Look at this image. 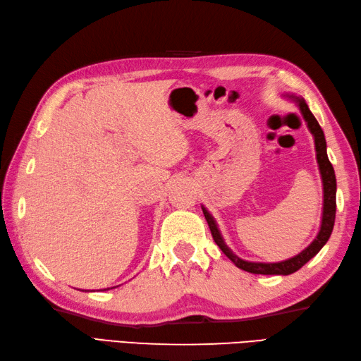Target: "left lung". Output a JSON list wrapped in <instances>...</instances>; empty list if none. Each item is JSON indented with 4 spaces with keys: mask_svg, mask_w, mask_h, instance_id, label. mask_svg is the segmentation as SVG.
I'll return each instance as SVG.
<instances>
[{
    "mask_svg": "<svg viewBox=\"0 0 361 361\" xmlns=\"http://www.w3.org/2000/svg\"><path fill=\"white\" fill-rule=\"evenodd\" d=\"M282 98L288 99L294 104L298 106V109L302 114L304 120L307 123V128L310 130V134L313 135L314 140V151H316V161H318V168H319V174H321V180H322V215H321V226L318 235H316L314 240L308 245L304 251H300L298 255L290 257V259L282 260V262H273V263H264V262H249L245 259H240V257L235 254L232 249L226 245V241L221 235V231L215 221V218L212 216V213L201 205L204 216L207 219L212 237L215 240L219 249L227 255V259H231L233 262L235 267H238L243 271H247V273L252 274H264V276H288L296 273L298 269H300L304 264L312 260L313 257L318 254L322 246L326 245L327 240L330 238L334 231V223H335V212H336V178H335V171L334 166L330 164V160L327 157V143H326V137L324 132H322L319 123L316 121L313 114L308 109L307 102L302 97H298V94L293 93H283Z\"/></svg>",
    "mask_w": 361,
    "mask_h": 361,
    "instance_id": "obj_1",
    "label": "left lung"
}]
</instances>
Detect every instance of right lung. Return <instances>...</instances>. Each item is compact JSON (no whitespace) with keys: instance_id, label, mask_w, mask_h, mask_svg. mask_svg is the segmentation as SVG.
I'll list each match as a JSON object with an SVG mask.
<instances>
[{"instance_id":"right-lung-1","label":"right lung","mask_w":361,"mask_h":361,"mask_svg":"<svg viewBox=\"0 0 361 361\" xmlns=\"http://www.w3.org/2000/svg\"><path fill=\"white\" fill-rule=\"evenodd\" d=\"M112 288H115V286H112ZM106 290H110V288H106Z\"/></svg>"}]
</instances>
